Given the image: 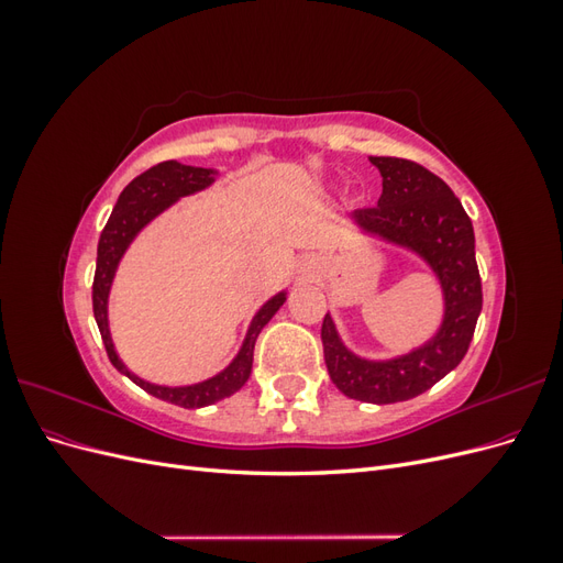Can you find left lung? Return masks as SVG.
Returning <instances> with one entry per match:
<instances>
[{"label":"left lung","instance_id":"left-lung-1","mask_svg":"<svg viewBox=\"0 0 563 563\" xmlns=\"http://www.w3.org/2000/svg\"><path fill=\"white\" fill-rule=\"evenodd\" d=\"M368 159L383 176V195L378 207L354 211V223L416 251L434 269L444 288V321L430 343L387 362L352 354L329 314L321 323V343L329 376L345 397L395 404L422 395L463 362L482 312V277L472 220L451 187L411 159Z\"/></svg>","mask_w":563,"mask_h":563}]
</instances>
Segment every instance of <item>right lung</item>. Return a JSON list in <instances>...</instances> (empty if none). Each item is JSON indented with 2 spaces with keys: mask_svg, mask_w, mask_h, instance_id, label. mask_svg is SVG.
Wrapping results in <instances>:
<instances>
[{
  "mask_svg": "<svg viewBox=\"0 0 563 563\" xmlns=\"http://www.w3.org/2000/svg\"><path fill=\"white\" fill-rule=\"evenodd\" d=\"M213 174H216L213 168L185 166L174 159L147 168L145 174L133 178L124 187V192L119 195L112 216L108 218V223L103 232H100V240H98V258H96V275H93V317L112 366L117 371H122L124 376L131 378L135 385L143 387L147 395L183 408H201V406L216 404L244 387V383L251 376L255 340H258V333L263 331L265 323L282 308L286 294H277L275 298H269L258 310V314L253 317L240 354L234 356V362L225 371H220L218 376L209 380L187 385V387H164V385L145 383L139 376H133V373L122 364V360H119L114 352L110 329H108V296L114 279V269L119 261H122L129 244L133 242V236L139 234L152 218L172 207L176 199L209 187L216 178Z\"/></svg>",
  "mask_w": 563,
  "mask_h": 563,
  "instance_id": "add662e5",
  "label": "right lung"
}]
</instances>
